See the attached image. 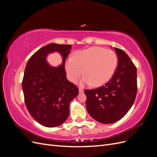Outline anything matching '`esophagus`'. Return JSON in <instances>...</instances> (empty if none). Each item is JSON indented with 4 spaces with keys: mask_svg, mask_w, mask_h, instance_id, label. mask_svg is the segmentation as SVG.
<instances>
[{
    "mask_svg": "<svg viewBox=\"0 0 157 157\" xmlns=\"http://www.w3.org/2000/svg\"><path fill=\"white\" fill-rule=\"evenodd\" d=\"M78 90H79V92H80V93H82V92H84L83 88H81V87H80V88H78Z\"/></svg>",
    "mask_w": 157,
    "mask_h": 157,
    "instance_id": "esophagus-1",
    "label": "esophagus"
}]
</instances>
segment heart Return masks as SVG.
Here are the masks:
<instances>
[{
	"label": "heart",
	"mask_w": 157,
	"mask_h": 157,
	"mask_svg": "<svg viewBox=\"0 0 157 157\" xmlns=\"http://www.w3.org/2000/svg\"><path fill=\"white\" fill-rule=\"evenodd\" d=\"M117 65V56L113 51L94 46L75 52L73 58L66 60L65 67L71 82L77 81L84 71L83 83L101 86L112 78Z\"/></svg>",
	"instance_id": "b5f03b06"
}]
</instances>
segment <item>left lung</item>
<instances>
[{
	"instance_id": "1",
	"label": "left lung",
	"mask_w": 157,
	"mask_h": 157,
	"mask_svg": "<svg viewBox=\"0 0 157 157\" xmlns=\"http://www.w3.org/2000/svg\"><path fill=\"white\" fill-rule=\"evenodd\" d=\"M118 66L111 80L104 86L85 90L89 115L103 124L115 122L124 117L134 103L137 94V69L129 56L114 48Z\"/></svg>"
}]
</instances>
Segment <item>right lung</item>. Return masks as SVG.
I'll list each match as a JSON object with an SVG mask.
<instances>
[{"mask_svg": "<svg viewBox=\"0 0 157 157\" xmlns=\"http://www.w3.org/2000/svg\"><path fill=\"white\" fill-rule=\"evenodd\" d=\"M71 45L50 43L28 60L22 81L25 105L34 119L46 127L58 126L67 119L71 101L77 96L78 88L66 77L65 62ZM58 51L63 61L58 67L47 63L49 53Z\"/></svg>", "mask_w": 157, "mask_h": 157, "instance_id": "obj_1", "label": "right lung"}]
</instances>
